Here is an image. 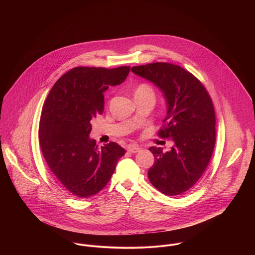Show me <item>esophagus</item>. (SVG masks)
<instances>
[{"instance_id":"1","label":"esophagus","mask_w":255,"mask_h":255,"mask_svg":"<svg viewBox=\"0 0 255 255\" xmlns=\"http://www.w3.org/2000/svg\"><path fill=\"white\" fill-rule=\"evenodd\" d=\"M140 149L141 148L139 146L136 145V144H130L128 147V151L130 152V153H137V152L140 151Z\"/></svg>"}]
</instances>
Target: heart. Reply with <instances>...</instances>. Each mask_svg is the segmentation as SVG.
I'll return each mask as SVG.
<instances>
[{"label": "heart", "instance_id": "obj_1", "mask_svg": "<svg viewBox=\"0 0 255 255\" xmlns=\"http://www.w3.org/2000/svg\"><path fill=\"white\" fill-rule=\"evenodd\" d=\"M142 93H152V94H154L152 88L149 85H147V84H140V85H138L136 87V89H135L134 95L142 94Z\"/></svg>", "mask_w": 255, "mask_h": 255}]
</instances>
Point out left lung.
Returning a JSON list of instances; mask_svg holds the SVG:
<instances>
[{
    "label": "left lung",
    "mask_w": 255,
    "mask_h": 255,
    "mask_svg": "<svg viewBox=\"0 0 255 255\" xmlns=\"http://www.w3.org/2000/svg\"><path fill=\"white\" fill-rule=\"evenodd\" d=\"M131 72L162 91L167 115L159 135L174 141L166 153L160 147L149 148L155 162L148 179L160 192L180 195L199 180L211 159L216 141L212 100L202 83L180 66L153 63Z\"/></svg>",
    "instance_id": "obj_1"
}]
</instances>
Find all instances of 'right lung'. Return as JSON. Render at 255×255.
Here are the masks:
<instances>
[{
    "instance_id": "add662e5",
    "label": "right lung",
    "mask_w": 255,
    "mask_h": 255,
    "mask_svg": "<svg viewBox=\"0 0 255 255\" xmlns=\"http://www.w3.org/2000/svg\"><path fill=\"white\" fill-rule=\"evenodd\" d=\"M129 67H77L60 77L48 94L39 124V143L54 178L76 197L98 193L126 150L116 142L99 148L90 121L104 111V92L123 83Z\"/></svg>"
}]
</instances>
